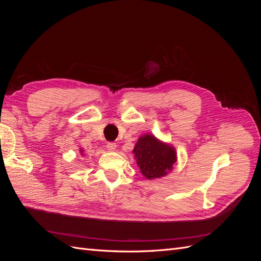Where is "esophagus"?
I'll return each instance as SVG.
<instances>
[{
	"label": "esophagus",
	"mask_w": 261,
	"mask_h": 261,
	"mask_svg": "<svg viewBox=\"0 0 261 261\" xmlns=\"http://www.w3.org/2000/svg\"><path fill=\"white\" fill-rule=\"evenodd\" d=\"M107 149L110 150V151H114V150L116 149V144H114V143H108L107 144Z\"/></svg>",
	"instance_id": "obj_1"
}]
</instances>
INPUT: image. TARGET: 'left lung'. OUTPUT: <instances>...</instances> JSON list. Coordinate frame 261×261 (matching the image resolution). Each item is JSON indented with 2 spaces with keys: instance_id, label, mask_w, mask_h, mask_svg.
Wrapping results in <instances>:
<instances>
[{
  "instance_id": "obj_1",
  "label": "left lung",
  "mask_w": 261,
  "mask_h": 261,
  "mask_svg": "<svg viewBox=\"0 0 261 261\" xmlns=\"http://www.w3.org/2000/svg\"><path fill=\"white\" fill-rule=\"evenodd\" d=\"M133 152L141 173L149 179L164 176L176 161L174 148L160 143L152 135L140 137Z\"/></svg>"
}]
</instances>
